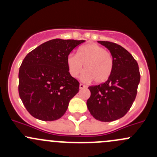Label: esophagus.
Instances as JSON below:
<instances>
[{"mask_svg":"<svg viewBox=\"0 0 157 157\" xmlns=\"http://www.w3.org/2000/svg\"><path fill=\"white\" fill-rule=\"evenodd\" d=\"M86 86H85L84 84H82V83H80V89H86Z\"/></svg>","mask_w":157,"mask_h":157,"instance_id":"1","label":"esophagus"}]
</instances>
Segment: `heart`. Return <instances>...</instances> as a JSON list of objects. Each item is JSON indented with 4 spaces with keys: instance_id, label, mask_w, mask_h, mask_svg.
<instances>
[{
    "instance_id": "obj_1",
    "label": "heart",
    "mask_w": 157,
    "mask_h": 157,
    "mask_svg": "<svg viewBox=\"0 0 157 157\" xmlns=\"http://www.w3.org/2000/svg\"><path fill=\"white\" fill-rule=\"evenodd\" d=\"M113 58L110 52L97 44H86L80 47L76 55H69L67 66L70 75L78 77L84 65L83 78L86 81L102 83L111 76L113 70Z\"/></svg>"
}]
</instances>
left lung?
Listing matches in <instances>:
<instances>
[{"label": "left lung", "mask_w": 157, "mask_h": 157, "mask_svg": "<svg viewBox=\"0 0 157 157\" xmlns=\"http://www.w3.org/2000/svg\"><path fill=\"white\" fill-rule=\"evenodd\" d=\"M111 52L113 70L105 83L89 86L90 97L86 105L90 114L101 121L122 118L129 111L140 80L139 67L132 55L121 45L107 41H98Z\"/></svg>", "instance_id": "8db88e82"}]
</instances>
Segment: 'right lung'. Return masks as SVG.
Returning <instances> with one entry per match:
<instances>
[{
  "instance_id": "1",
  "label": "right lung",
  "mask_w": 157,
  "mask_h": 157,
  "mask_svg": "<svg viewBox=\"0 0 157 157\" xmlns=\"http://www.w3.org/2000/svg\"><path fill=\"white\" fill-rule=\"evenodd\" d=\"M84 42L52 39L25 57L19 71V95L34 118L55 121L64 115L80 87V83L70 75L67 58Z\"/></svg>"
}]
</instances>
